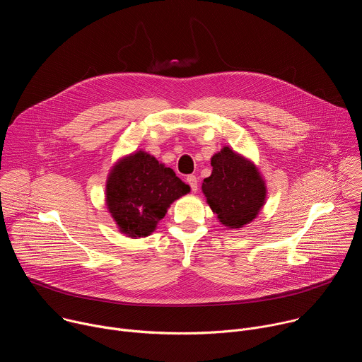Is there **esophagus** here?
I'll list each match as a JSON object with an SVG mask.
<instances>
[{
    "label": "esophagus",
    "mask_w": 362,
    "mask_h": 362,
    "mask_svg": "<svg viewBox=\"0 0 362 362\" xmlns=\"http://www.w3.org/2000/svg\"><path fill=\"white\" fill-rule=\"evenodd\" d=\"M186 182L189 183V186H190V189H192L193 192H196V190H197V187H199V183H197V177H196V176H193V175H189V176L186 177Z\"/></svg>",
    "instance_id": "esophagus-1"
}]
</instances>
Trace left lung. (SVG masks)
I'll use <instances>...</instances> for the list:
<instances>
[{"mask_svg":"<svg viewBox=\"0 0 362 362\" xmlns=\"http://www.w3.org/2000/svg\"><path fill=\"white\" fill-rule=\"evenodd\" d=\"M213 172L203 180V193L218 220L238 228L250 223L266 197L264 182L253 163L223 148L211 158Z\"/></svg>","mask_w":362,"mask_h":362,"instance_id":"obj_1","label":"left lung"}]
</instances>
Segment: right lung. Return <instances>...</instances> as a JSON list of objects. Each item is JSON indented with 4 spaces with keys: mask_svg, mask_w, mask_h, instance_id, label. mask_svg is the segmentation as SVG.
<instances>
[{
    "mask_svg": "<svg viewBox=\"0 0 362 362\" xmlns=\"http://www.w3.org/2000/svg\"><path fill=\"white\" fill-rule=\"evenodd\" d=\"M190 190L170 168L145 152L119 162L106 183V203L112 217L132 237L151 234L170 203Z\"/></svg>",
    "mask_w": 362,
    "mask_h": 362,
    "instance_id": "right-lung-1",
    "label": "right lung"
}]
</instances>
